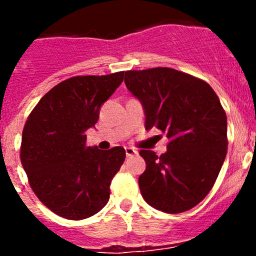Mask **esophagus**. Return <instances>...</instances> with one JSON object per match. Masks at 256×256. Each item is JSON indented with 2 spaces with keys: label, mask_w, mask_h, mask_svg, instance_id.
I'll return each instance as SVG.
<instances>
[{
  "label": "esophagus",
  "mask_w": 256,
  "mask_h": 256,
  "mask_svg": "<svg viewBox=\"0 0 256 256\" xmlns=\"http://www.w3.org/2000/svg\"><path fill=\"white\" fill-rule=\"evenodd\" d=\"M126 156H133V155H137V154H138V151L133 148H126Z\"/></svg>",
  "instance_id": "obj_1"
}]
</instances>
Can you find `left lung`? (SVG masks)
I'll return each instance as SVG.
<instances>
[{"instance_id": "1", "label": "left lung", "mask_w": 256, "mask_h": 256, "mask_svg": "<svg viewBox=\"0 0 256 256\" xmlns=\"http://www.w3.org/2000/svg\"><path fill=\"white\" fill-rule=\"evenodd\" d=\"M128 91L141 102L144 130L166 133V152L141 150L146 170L140 176L148 205L169 214L187 212L204 200L227 154V116L206 82L170 68L130 70Z\"/></svg>"}]
</instances>
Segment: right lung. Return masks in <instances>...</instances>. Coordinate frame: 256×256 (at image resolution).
Masks as SVG:
<instances>
[{"mask_svg": "<svg viewBox=\"0 0 256 256\" xmlns=\"http://www.w3.org/2000/svg\"><path fill=\"white\" fill-rule=\"evenodd\" d=\"M123 76H74L58 83L40 98L24 126L20 159L29 184L62 218L86 219L108 204L126 150L87 148L86 132L97 123L101 106Z\"/></svg>", "mask_w": 256, "mask_h": 256, "instance_id": "add662e5", "label": "right lung"}]
</instances>
